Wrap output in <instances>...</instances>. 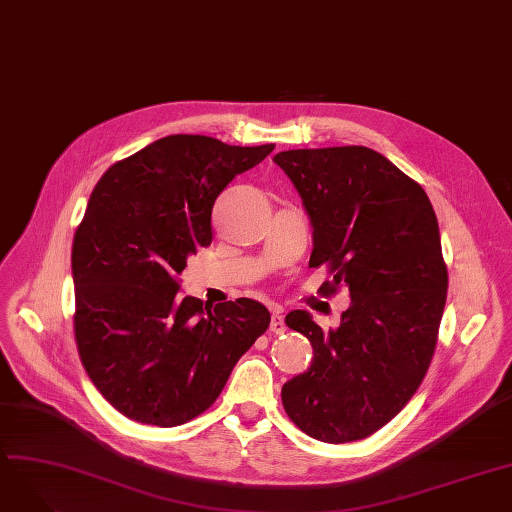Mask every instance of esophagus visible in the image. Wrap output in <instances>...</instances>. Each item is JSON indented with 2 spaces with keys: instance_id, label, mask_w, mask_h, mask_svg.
<instances>
[{
  "instance_id": "1",
  "label": "esophagus",
  "mask_w": 512,
  "mask_h": 512,
  "mask_svg": "<svg viewBox=\"0 0 512 512\" xmlns=\"http://www.w3.org/2000/svg\"><path fill=\"white\" fill-rule=\"evenodd\" d=\"M285 329H287V327H285L281 310H273V316H271V331L277 333V335H281V333H285Z\"/></svg>"
}]
</instances>
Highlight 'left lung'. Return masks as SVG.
Wrapping results in <instances>:
<instances>
[{"mask_svg":"<svg viewBox=\"0 0 512 512\" xmlns=\"http://www.w3.org/2000/svg\"><path fill=\"white\" fill-rule=\"evenodd\" d=\"M312 223L310 266L325 294L352 304L325 333L306 310L285 316L306 335L310 369L281 389L287 417L327 444L364 440L415 396L431 364L448 294L437 216L425 189L364 145L279 152Z\"/></svg>","mask_w":512,"mask_h":512,"instance_id":"8db88e82","label":"left lung"}]
</instances>
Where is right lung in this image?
<instances>
[{
    "label": "right lung",
    "instance_id": "right-lung-1",
    "mask_svg": "<svg viewBox=\"0 0 512 512\" xmlns=\"http://www.w3.org/2000/svg\"><path fill=\"white\" fill-rule=\"evenodd\" d=\"M273 148L168 135L112 164L91 191L72 241L75 339L89 379L127 419H196L269 329L260 302L181 298L177 275L212 243L218 193Z\"/></svg>",
    "mask_w": 512,
    "mask_h": 512
}]
</instances>
